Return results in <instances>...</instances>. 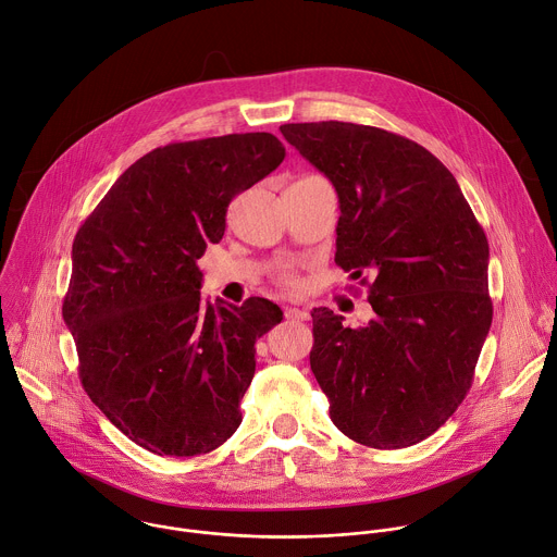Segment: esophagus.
Listing matches in <instances>:
<instances>
[{
	"label": "esophagus",
	"mask_w": 557,
	"mask_h": 557,
	"mask_svg": "<svg viewBox=\"0 0 557 557\" xmlns=\"http://www.w3.org/2000/svg\"><path fill=\"white\" fill-rule=\"evenodd\" d=\"M284 314H286V319H295V321H308L310 319V312L304 310V308H284Z\"/></svg>",
	"instance_id": "obj_1"
}]
</instances>
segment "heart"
<instances>
[{"label":"heart","mask_w":557,"mask_h":557,"mask_svg":"<svg viewBox=\"0 0 557 557\" xmlns=\"http://www.w3.org/2000/svg\"><path fill=\"white\" fill-rule=\"evenodd\" d=\"M282 280H284L288 286H297V277H295L290 271H286V273L282 275Z\"/></svg>","instance_id":"obj_1"}]
</instances>
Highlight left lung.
<instances>
[{
	"instance_id": "1",
	"label": "left lung",
	"mask_w": 557,
	"mask_h": 557,
	"mask_svg": "<svg viewBox=\"0 0 557 557\" xmlns=\"http://www.w3.org/2000/svg\"><path fill=\"white\" fill-rule=\"evenodd\" d=\"M338 197L334 262L367 269L376 317L312 310L310 369L330 420L372 448L433 435L463 403L492 325L487 238L457 178L424 146L364 124L280 126ZM364 282V280H362Z\"/></svg>"
}]
</instances>
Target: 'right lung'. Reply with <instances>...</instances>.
Wrapping results in <instances>:
<instances>
[{
	"label": "right lung",
	"instance_id": "add662e5",
	"mask_svg": "<svg viewBox=\"0 0 557 557\" xmlns=\"http://www.w3.org/2000/svg\"><path fill=\"white\" fill-rule=\"evenodd\" d=\"M271 133L154 148L111 185L74 238L63 319L91 403L131 442L170 457L225 444L243 422L256 341L277 304L201 297L199 258L232 199L284 161Z\"/></svg>",
	"mask_w": 557,
	"mask_h": 557
}]
</instances>
